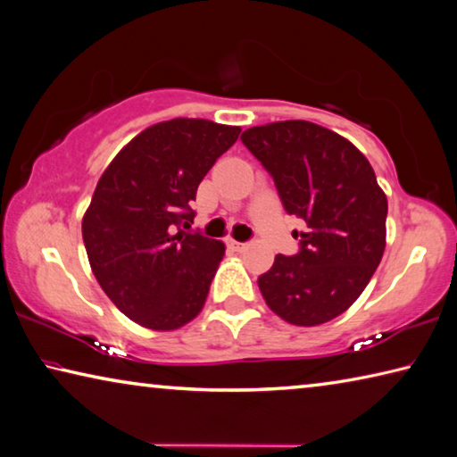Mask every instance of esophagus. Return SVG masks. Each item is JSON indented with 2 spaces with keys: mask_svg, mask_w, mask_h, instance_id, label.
I'll return each instance as SVG.
<instances>
[{
  "mask_svg": "<svg viewBox=\"0 0 457 457\" xmlns=\"http://www.w3.org/2000/svg\"><path fill=\"white\" fill-rule=\"evenodd\" d=\"M228 245L233 246L235 251H243V249H246V243H238V241H228Z\"/></svg>",
  "mask_w": 457,
  "mask_h": 457,
  "instance_id": "obj_1",
  "label": "esophagus"
}]
</instances>
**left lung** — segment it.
I'll return each mask as SVG.
<instances>
[{
	"label": "left lung",
	"instance_id": "obj_1",
	"mask_svg": "<svg viewBox=\"0 0 457 457\" xmlns=\"http://www.w3.org/2000/svg\"><path fill=\"white\" fill-rule=\"evenodd\" d=\"M241 141L273 178L281 204L308 230L295 255L257 279L265 302L295 326L330 321L353 305L383 259L386 196L358 149L326 127L279 121Z\"/></svg>",
	"mask_w": 457,
	"mask_h": 457
}]
</instances>
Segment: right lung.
Returning a JSON list of instances; mask_svg holds the SVG:
<instances>
[{
  "instance_id": "1",
  "label": "right lung",
  "mask_w": 457,
  "mask_h": 457,
  "mask_svg": "<svg viewBox=\"0 0 457 457\" xmlns=\"http://www.w3.org/2000/svg\"><path fill=\"white\" fill-rule=\"evenodd\" d=\"M238 133L171 119L141 131L103 171L82 241L104 294L139 326L176 330L204 305L224 245L184 228L196 216L198 184Z\"/></svg>"
}]
</instances>
